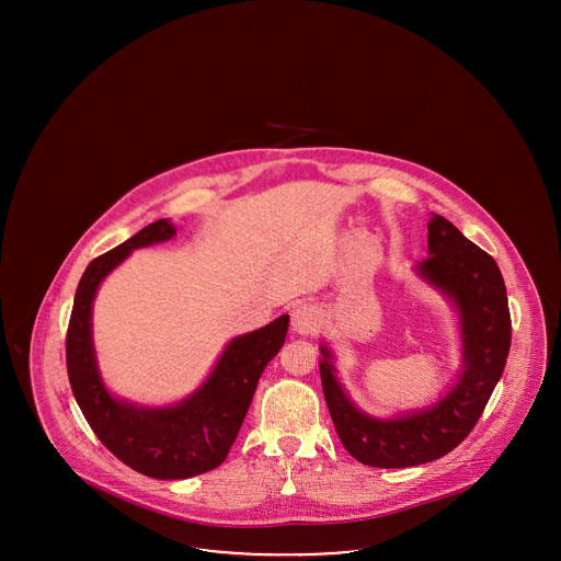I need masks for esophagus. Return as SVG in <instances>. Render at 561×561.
I'll list each match as a JSON object with an SVG mask.
<instances>
[{"label": "esophagus", "instance_id": "esophagus-1", "mask_svg": "<svg viewBox=\"0 0 561 561\" xmlns=\"http://www.w3.org/2000/svg\"><path fill=\"white\" fill-rule=\"evenodd\" d=\"M321 321V311L313 305H298L293 311V330L298 334H316Z\"/></svg>", "mask_w": 561, "mask_h": 561}]
</instances>
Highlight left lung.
Returning <instances> with one entry per match:
<instances>
[{
    "label": "left lung",
    "mask_w": 561,
    "mask_h": 561,
    "mask_svg": "<svg viewBox=\"0 0 561 561\" xmlns=\"http://www.w3.org/2000/svg\"><path fill=\"white\" fill-rule=\"evenodd\" d=\"M427 229L428 256L416 268L460 311L465 368L453 391L433 408L396 421L370 419L345 396L332 355L321 347V387L332 423L347 453L368 467H414L453 453L478 425L507 364L511 316L496 261L439 214L431 216Z\"/></svg>",
    "instance_id": "left-lung-1"
}]
</instances>
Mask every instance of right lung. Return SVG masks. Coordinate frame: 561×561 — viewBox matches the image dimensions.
Here are the masks:
<instances>
[{"label":"right lung","instance_id":"obj_1","mask_svg":"<svg viewBox=\"0 0 561 561\" xmlns=\"http://www.w3.org/2000/svg\"><path fill=\"white\" fill-rule=\"evenodd\" d=\"M176 229L156 220L130 240L96 256L81 275L67 328V374L88 425L134 471L156 480H187L216 469L231 450L259 378L286 341L288 316L233 339L208 380L172 408H136L115 400L96 368L92 347V300L99 284L133 250L174 238Z\"/></svg>","mask_w":561,"mask_h":561}]
</instances>
